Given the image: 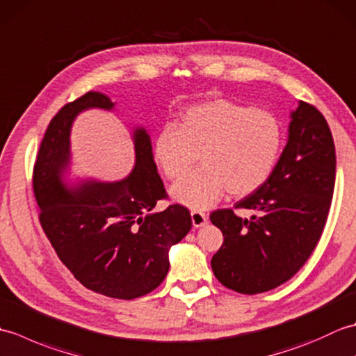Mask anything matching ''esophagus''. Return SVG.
Returning <instances> with one entry per match:
<instances>
[{
  "label": "esophagus",
  "instance_id": "esophagus-1",
  "mask_svg": "<svg viewBox=\"0 0 356 356\" xmlns=\"http://www.w3.org/2000/svg\"><path fill=\"white\" fill-rule=\"evenodd\" d=\"M191 220H193L194 228H200V226L207 223L208 217L205 213H202V211H191Z\"/></svg>",
  "mask_w": 356,
  "mask_h": 356
}]
</instances>
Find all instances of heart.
Wrapping results in <instances>:
<instances>
[{"instance_id": "1", "label": "heart", "mask_w": 356, "mask_h": 356, "mask_svg": "<svg viewBox=\"0 0 356 356\" xmlns=\"http://www.w3.org/2000/svg\"><path fill=\"white\" fill-rule=\"evenodd\" d=\"M283 128L274 113L226 99L188 108L176 125H165L154 140V159L166 177L176 180L201 154L200 169L171 188V199L205 209L228 191L251 194L275 168Z\"/></svg>"}]
</instances>
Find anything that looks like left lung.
Wrapping results in <instances>:
<instances>
[{
  "label": "left lung",
  "instance_id": "left-lung-1",
  "mask_svg": "<svg viewBox=\"0 0 356 356\" xmlns=\"http://www.w3.org/2000/svg\"><path fill=\"white\" fill-rule=\"evenodd\" d=\"M335 145L326 119L300 101L287 142L269 179L236 203L251 220L217 209L211 222L223 245L211 260L216 278L240 293H260L292 278L318 243L335 186Z\"/></svg>",
  "mask_w": 356,
  "mask_h": 356
}]
</instances>
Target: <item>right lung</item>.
Here are the masks:
<instances>
[{
  "label": "right lung",
  "instance_id": "obj_1",
  "mask_svg": "<svg viewBox=\"0 0 356 356\" xmlns=\"http://www.w3.org/2000/svg\"><path fill=\"white\" fill-rule=\"evenodd\" d=\"M111 111L115 102L88 92L50 120L33 168L40 222L59 260L87 289L111 298L147 295L168 274V252L191 229L182 205L153 213L166 193L145 128L133 131L134 168L118 182L65 180L72 161L70 131L81 111Z\"/></svg>",
  "mask_w": 356,
  "mask_h": 356
}]
</instances>
